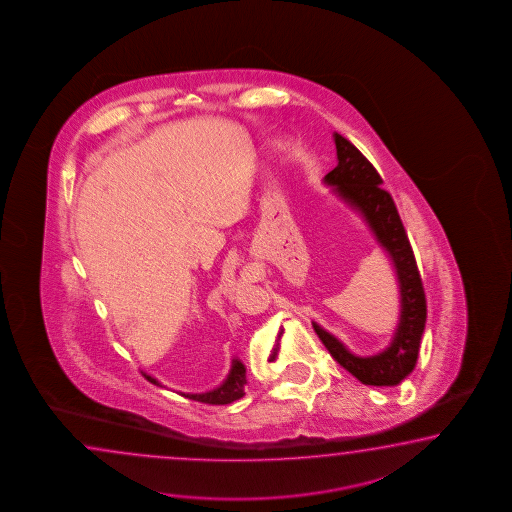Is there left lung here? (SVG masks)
Instances as JSON below:
<instances>
[{
	"instance_id": "left-lung-1",
	"label": "left lung",
	"mask_w": 512,
	"mask_h": 512,
	"mask_svg": "<svg viewBox=\"0 0 512 512\" xmlns=\"http://www.w3.org/2000/svg\"><path fill=\"white\" fill-rule=\"evenodd\" d=\"M338 165L325 176L334 194L360 212L372 234L389 254L400 283V323L391 345L374 356L352 354L331 332L312 323L321 343L345 371L365 385L392 387L405 380L416 367L421 334L427 320V300L411 241L400 220L391 194L381 189L383 180L371 161L351 141L334 132Z\"/></svg>"
}]
</instances>
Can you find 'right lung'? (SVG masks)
Here are the masks:
<instances>
[{"mask_svg": "<svg viewBox=\"0 0 512 512\" xmlns=\"http://www.w3.org/2000/svg\"><path fill=\"white\" fill-rule=\"evenodd\" d=\"M245 365L240 360H232L231 372L227 376V380L221 383L220 387L212 389L209 392H200V394H185V398L189 400L200 401V403H209V405H227L232 401L240 400L243 398V387L247 383V376H245ZM147 380L160 385V381L152 378L149 374L141 372Z\"/></svg>", "mask_w": 512, "mask_h": 512, "instance_id": "add662e5", "label": "right lung"}]
</instances>
